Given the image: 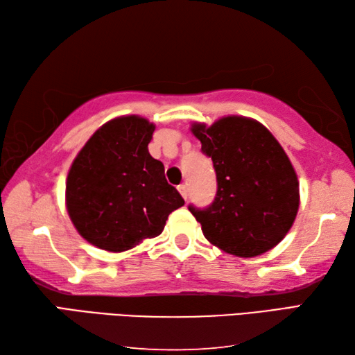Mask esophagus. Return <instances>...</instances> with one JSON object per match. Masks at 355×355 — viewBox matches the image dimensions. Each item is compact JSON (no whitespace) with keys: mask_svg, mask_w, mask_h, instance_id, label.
I'll list each match as a JSON object with an SVG mask.
<instances>
[{"mask_svg":"<svg viewBox=\"0 0 355 355\" xmlns=\"http://www.w3.org/2000/svg\"><path fill=\"white\" fill-rule=\"evenodd\" d=\"M178 190H179V193H180V196H182L185 200L188 199V188H187V185H179L178 187Z\"/></svg>","mask_w":355,"mask_h":355,"instance_id":"obj_1","label":"esophagus"}]
</instances>
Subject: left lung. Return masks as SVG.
<instances>
[{
    "label": "left lung",
    "mask_w": 355,
    "mask_h": 355,
    "mask_svg": "<svg viewBox=\"0 0 355 355\" xmlns=\"http://www.w3.org/2000/svg\"><path fill=\"white\" fill-rule=\"evenodd\" d=\"M191 133L213 159L218 194L211 207L190 211L207 241L237 257H256L279 245L300 205L299 179L285 150L259 121L230 114Z\"/></svg>",
    "instance_id": "1"
}]
</instances>
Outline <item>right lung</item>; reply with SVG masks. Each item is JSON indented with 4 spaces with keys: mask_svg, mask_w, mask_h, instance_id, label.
<instances>
[{
    "mask_svg": "<svg viewBox=\"0 0 355 355\" xmlns=\"http://www.w3.org/2000/svg\"><path fill=\"white\" fill-rule=\"evenodd\" d=\"M156 125L125 114L101 125L70 165L66 208L73 227L108 252L135 248L162 233L168 214L185 202L151 157Z\"/></svg>",
    "mask_w": 355,
    "mask_h": 355,
    "instance_id": "right-lung-1",
    "label": "right lung"
}]
</instances>
